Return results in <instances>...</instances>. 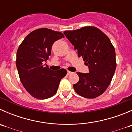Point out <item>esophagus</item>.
I'll list each match as a JSON object with an SVG mask.
<instances>
[{
    "instance_id": "esophagus-1",
    "label": "esophagus",
    "mask_w": 132,
    "mask_h": 132,
    "mask_svg": "<svg viewBox=\"0 0 132 132\" xmlns=\"http://www.w3.org/2000/svg\"><path fill=\"white\" fill-rule=\"evenodd\" d=\"M72 73H73V72H71V71H68V73H67V75H71Z\"/></svg>"
}]
</instances>
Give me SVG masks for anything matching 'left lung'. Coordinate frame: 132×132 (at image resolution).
Returning <instances> with one entry per match:
<instances>
[{
  "mask_svg": "<svg viewBox=\"0 0 132 132\" xmlns=\"http://www.w3.org/2000/svg\"><path fill=\"white\" fill-rule=\"evenodd\" d=\"M64 34L88 66V73L77 72L79 80L73 88L80 96L94 98L103 94L111 82L116 68L114 46L107 35L95 27L87 26Z\"/></svg>",
  "mask_w": 132,
  "mask_h": 132,
  "instance_id": "1",
  "label": "left lung"
}]
</instances>
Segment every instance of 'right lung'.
Instances as JSON below:
<instances>
[{"mask_svg": "<svg viewBox=\"0 0 132 132\" xmlns=\"http://www.w3.org/2000/svg\"><path fill=\"white\" fill-rule=\"evenodd\" d=\"M64 37L60 32L41 28L28 34L20 45L16 53L17 70L21 82L34 98L47 99L57 91L61 80L67 71H52L43 64L51 55L52 45Z\"/></svg>", "mask_w": 132, "mask_h": 132, "instance_id": "add662e5", "label": "right lung"}]
</instances>
